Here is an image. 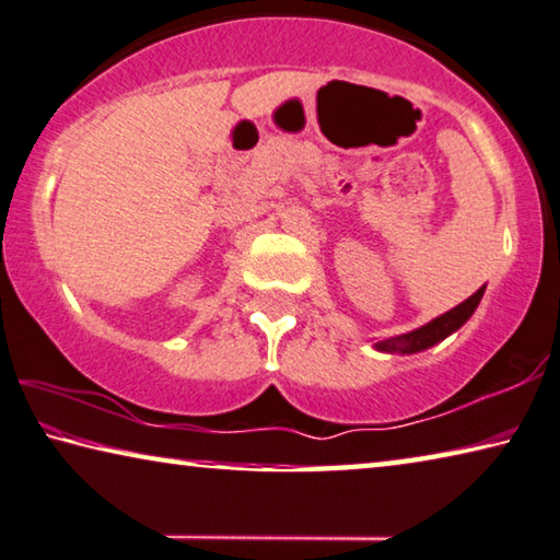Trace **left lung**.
<instances>
[{"mask_svg":"<svg viewBox=\"0 0 560 560\" xmlns=\"http://www.w3.org/2000/svg\"><path fill=\"white\" fill-rule=\"evenodd\" d=\"M481 295H483V288L476 290L469 300L462 302V305H456L454 310H448L446 315L436 317L429 325L415 329V332L401 335V337H392V340H384V342H377V350H384V352H405V354L427 350V347H432L439 340H444V337L456 332V329H459L466 323V319L474 315V310L479 307Z\"/></svg>","mask_w":560,"mask_h":560,"instance_id":"obj_1","label":"left lung"}]
</instances>
